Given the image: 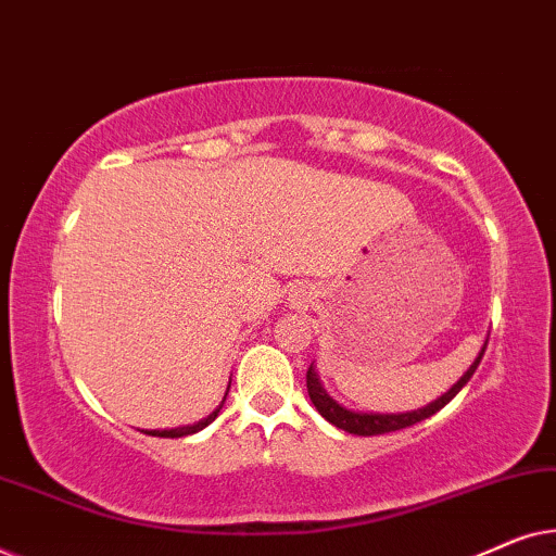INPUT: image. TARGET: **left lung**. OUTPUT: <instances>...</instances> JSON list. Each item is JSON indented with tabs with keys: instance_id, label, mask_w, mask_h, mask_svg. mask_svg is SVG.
I'll return each instance as SVG.
<instances>
[{
	"instance_id": "8db88e82",
	"label": "left lung",
	"mask_w": 556,
	"mask_h": 556,
	"mask_svg": "<svg viewBox=\"0 0 556 556\" xmlns=\"http://www.w3.org/2000/svg\"><path fill=\"white\" fill-rule=\"evenodd\" d=\"M485 346H489V337H485L481 352H478L473 364L463 371V377L458 379V382H455L445 394H440L438 400H432L430 405L417 407V409H413V413H359V409H349L344 405H339V402L324 390V384H321V379H318V371L314 364H311L306 371L308 397H311V402H314V407L318 409V413H321V417H326L331 425H337L339 430L352 432V435H382V432L409 428V425L422 422L425 417L435 415L438 409H443L447 402H451L455 394H458L463 387L470 382V377H473V371L478 369V364H481V359H483Z\"/></svg>"
}]
</instances>
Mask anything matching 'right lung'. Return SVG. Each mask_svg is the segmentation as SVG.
Instances as JSON below:
<instances>
[{
    "label": "right lung",
    "instance_id": "right-lung-1",
    "mask_svg": "<svg viewBox=\"0 0 556 556\" xmlns=\"http://www.w3.org/2000/svg\"><path fill=\"white\" fill-rule=\"evenodd\" d=\"M227 392H230V384H227ZM227 392H225V397H227ZM225 397L215 409H212L207 417H204V420L194 422V425H181V428H172V430H149V435H154V438H185V435H192V432H200V430L207 428V425L219 415V409H223V405H225Z\"/></svg>",
    "mask_w": 556,
    "mask_h": 556
}]
</instances>
